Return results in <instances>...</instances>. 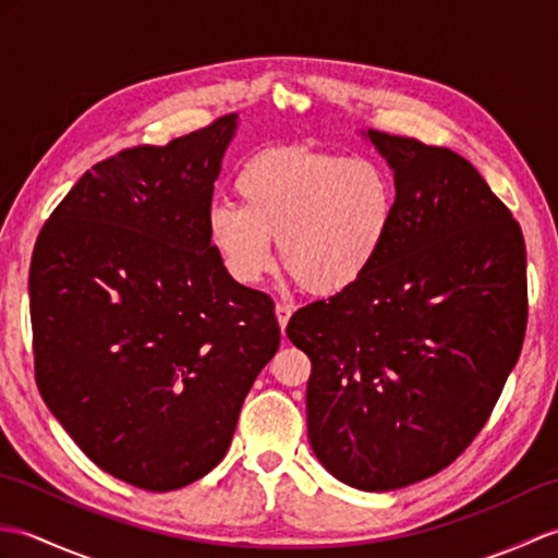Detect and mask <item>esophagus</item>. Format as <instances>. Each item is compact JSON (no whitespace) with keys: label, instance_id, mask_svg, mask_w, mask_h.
<instances>
[{"label":"esophagus","instance_id":"obj_1","mask_svg":"<svg viewBox=\"0 0 558 558\" xmlns=\"http://www.w3.org/2000/svg\"><path fill=\"white\" fill-rule=\"evenodd\" d=\"M276 316H278V324L280 328H286L290 316H292V306L290 304H276Z\"/></svg>","mask_w":558,"mask_h":558}]
</instances>
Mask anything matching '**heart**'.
Returning <instances> with one entry per match:
<instances>
[{"label":"heart","instance_id":"heart-1","mask_svg":"<svg viewBox=\"0 0 558 558\" xmlns=\"http://www.w3.org/2000/svg\"><path fill=\"white\" fill-rule=\"evenodd\" d=\"M242 206L213 204L206 234L222 270L258 286L276 266L272 240L294 280L340 294L381 260L398 213L396 174L384 160L310 148L264 150L234 180Z\"/></svg>","mask_w":558,"mask_h":558}]
</instances>
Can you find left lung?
<instances>
[{
    "instance_id": "obj_1",
    "label": "left lung",
    "mask_w": 558,
    "mask_h": 558,
    "mask_svg": "<svg viewBox=\"0 0 558 558\" xmlns=\"http://www.w3.org/2000/svg\"><path fill=\"white\" fill-rule=\"evenodd\" d=\"M398 184L393 234L357 286L294 312L312 360L306 429L322 465L362 492L448 468L499 400L527 326L525 242L458 153L369 129Z\"/></svg>"
}]
</instances>
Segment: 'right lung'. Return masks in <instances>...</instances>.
Listing matches in <instances>:
<instances>
[{
    "label": "right lung",
    "mask_w": 558,
    "mask_h": 558,
    "mask_svg": "<svg viewBox=\"0 0 558 558\" xmlns=\"http://www.w3.org/2000/svg\"><path fill=\"white\" fill-rule=\"evenodd\" d=\"M236 114L93 165L31 260L35 381L108 475L146 492L225 458L242 402L280 345L276 304L222 270L206 234Z\"/></svg>",
    "instance_id": "obj_1"
}]
</instances>
